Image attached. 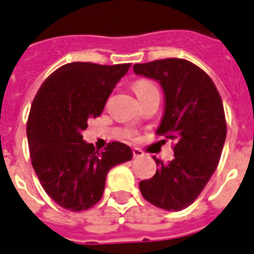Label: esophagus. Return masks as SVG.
I'll return each instance as SVG.
<instances>
[{
	"instance_id": "obj_1",
	"label": "esophagus",
	"mask_w": 254,
	"mask_h": 254,
	"mask_svg": "<svg viewBox=\"0 0 254 254\" xmlns=\"http://www.w3.org/2000/svg\"><path fill=\"white\" fill-rule=\"evenodd\" d=\"M131 152H133V158H141V156H143V151L142 150H139V148H133L131 150Z\"/></svg>"
}]
</instances>
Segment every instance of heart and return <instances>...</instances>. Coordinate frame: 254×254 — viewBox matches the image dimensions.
<instances>
[{"label": "heart", "mask_w": 254, "mask_h": 254, "mask_svg": "<svg viewBox=\"0 0 254 254\" xmlns=\"http://www.w3.org/2000/svg\"><path fill=\"white\" fill-rule=\"evenodd\" d=\"M133 88L139 100H143V99H146L147 96H150V95L158 94V92H159L158 86H156V84L150 79L137 80V82L134 83Z\"/></svg>", "instance_id": "b5f03b06"}]
</instances>
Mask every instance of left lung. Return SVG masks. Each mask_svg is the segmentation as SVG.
<instances>
[{
  "instance_id": "8db88e82",
  "label": "left lung",
  "mask_w": 254,
  "mask_h": 254,
  "mask_svg": "<svg viewBox=\"0 0 254 254\" xmlns=\"http://www.w3.org/2000/svg\"><path fill=\"white\" fill-rule=\"evenodd\" d=\"M133 70L159 80L166 107L156 134L176 141L174 160L154 158L158 170L139 190L156 207L179 211L197 199L218 167L227 134L222 98L211 78L188 60L135 64Z\"/></svg>"
}]
</instances>
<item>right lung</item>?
<instances>
[{"instance_id": "add662e5", "label": "right lung", "mask_w": 254, "mask_h": 254, "mask_svg": "<svg viewBox=\"0 0 254 254\" xmlns=\"http://www.w3.org/2000/svg\"><path fill=\"white\" fill-rule=\"evenodd\" d=\"M130 64L71 63L39 88L27 120L30 158L45 193L64 209L83 211L102 199L107 174L131 159V150L111 142L104 151L83 141L87 121L99 117Z\"/></svg>"}]
</instances>
